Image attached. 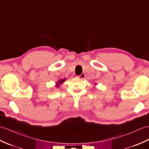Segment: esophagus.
<instances>
[{
    "instance_id": "1",
    "label": "esophagus",
    "mask_w": 149,
    "mask_h": 149,
    "mask_svg": "<svg viewBox=\"0 0 149 149\" xmlns=\"http://www.w3.org/2000/svg\"><path fill=\"white\" fill-rule=\"evenodd\" d=\"M85 77H86V74L85 73H82L81 74L78 76L77 78H79V79H83L85 78Z\"/></svg>"
}]
</instances>
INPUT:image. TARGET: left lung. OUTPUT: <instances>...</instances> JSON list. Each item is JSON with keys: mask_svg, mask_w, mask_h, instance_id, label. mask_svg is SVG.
Segmentation results:
<instances>
[{"mask_svg": "<svg viewBox=\"0 0 149 149\" xmlns=\"http://www.w3.org/2000/svg\"><path fill=\"white\" fill-rule=\"evenodd\" d=\"M95 85H96V83H95Z\"/></svg>", "mask_w": 149, "mask_h": 149, "instance_id": "left-lung-1", "label": "left lung"}]
</instances>
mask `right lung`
<instances>
[{
    "instance_id": "right-lung-1",
    "label": "right lung",
    "mask_w": 149,
    "mask_h": 149,
    "mask_svg": "<svg viewBox=\"0 0 149 149\" xmlns=\"http://www.w3.org/2000/svg\"><path fill=\"white\" fill-rule=\"evenodd\" d=\"M65 81H66V78H64V79H59V81H57L56 82V86L57 87V88H59V86L62 84L63 83H64Z\"/></svg>"
}]
</instances>
